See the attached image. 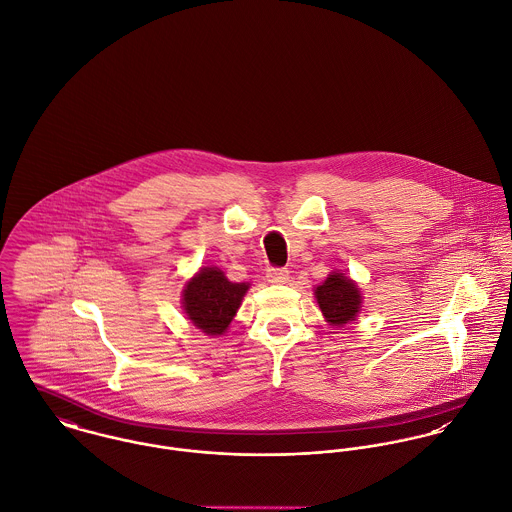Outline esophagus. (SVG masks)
I'll list each match as a JSON object with an SVG mask.
<instances>
[{
	"instance_id": "obj_1",
	"label": "esophagus",
	"mask_w": 512,
	"mask_h": 512,
	"mask_svg": "<svg viewBox=\"0 0 512 512\" xmlns=\"http://www.w3.org/2000/svg\"><path fill=\"white\" fill-rule=\"evenodd\" d=\"M267 281L273 284H283L288 281V271L283 267H269L267 269Z\"/></svg>"
}]
</instances>
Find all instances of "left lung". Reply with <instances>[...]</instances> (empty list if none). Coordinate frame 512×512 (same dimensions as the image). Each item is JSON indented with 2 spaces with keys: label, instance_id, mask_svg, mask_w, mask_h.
<instances>
[{
  "label": "left lung",
  "instance_id": "1",
  "mask_svg": "<svg viewBox=\"0 0 512 512\" xmlns=\"http://www.w3.org/2000/svg\"><path fill=\"white\" fill-rule=\"evenodd\" d=\"M318 304L332 326H341L355 320L361 306V294L355 283L341 273H332L316 288Z\"/></svg>",
  "mask_w": 512,
  "mask_h": 512
}]
</instances>
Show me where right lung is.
<instances>
[{
	"instance_id": "obj_1",
	"label": "right lung",
	"mask_w": 512,
	"mask_h": 512,
	"mask_svg": "<svg viewBox=\"0 0 512 512\" xmlns=\"http://www.w3.org/2000/svg\"><path fill=\"white\" fill-rule=\"evenodd\" d=\"M249 284L229 283L216 267L202 269L184 288V310L192 324L210 336L224 334Z\"/></svg>"
}]
</instances>
